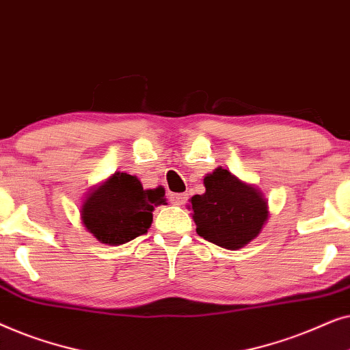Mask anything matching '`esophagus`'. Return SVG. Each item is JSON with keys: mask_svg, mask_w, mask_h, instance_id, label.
<instances>
[{"mask_svg": "<svg viewBox=\"0 0 350 350\" xmlns=\"http://www.w3.org/2000/svg\"><path fill=\"white\" fill-rule=\"evenodd\" d=\"M169 200H170V204H174V205H183L186 200H188V196L186 194H170Z\"/></svg>", "mask_w": 350, "mask_h": 350, "instance_id": "obj_1", "label": "esophagus"}]
</instances>
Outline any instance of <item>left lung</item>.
I'll return each instance as SVG.
<instances>
[{
    "label": "left lung",
    "mask_w": 350,
    "mask_h": 350,
    "mask_svg": "<svg viewBox=\"0 0 350 350\" xmlns=\"http://www.w3.org/2000/svg\"><path fill=\"white\" fill-rule=\"evenodd\" d=\"M204 194L191 198L196 232L215 245L239 250L261 232L269 210L261 191L218 167L204 176Z\"/></svg>",
    "instance_id": "obj_1"
}]
</instances>
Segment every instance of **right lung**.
I'll return each instance as SVG.
<instances>
[{
    "mask_svg": "<svg viewBox=\"0 0 350 350\" xmlns=\"http://www.w3.org/2000/svg\"><path fill=\"white\" fill-rule=\"evenodd\" d=\"M164 189H143L137 176L116 172L92 193L81 208L85 229L102 243L121 245L148 232L152 210L164 204Z\"/></svg>",
    "mask_w": 350,
    "mask_h": 350,
    "instance_id": "obj_1",
    "label": "right lung"
}]
</instances>
